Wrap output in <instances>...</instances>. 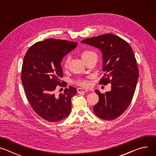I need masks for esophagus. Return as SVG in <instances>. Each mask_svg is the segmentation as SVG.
<instances>
[{
  "mask_svg": "<svg viewBox=\"0 0 156 156\" xmlns=\"http://www.w3.org/2000/svg\"><path fill=\"white\" fill-rule=\"evenodd\" d=\"M89 91L86 89H84V88H78L77 89V92L78 93H86Z\"/></svg>",
  "mask_w": 156,
  "mask_h": 156,
  "instance_id": "34e87169",
  "label": "esophagus"
}]
</instances>
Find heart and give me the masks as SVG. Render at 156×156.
<instances>
[{
    "mask_svg": "<svg viewBox=\"0 0 156 156\" xmlns=\"http://www.w3.org/2000/svg\"><path fill=\"white\" fill-rule=\"evenodd\" d=\"M93 55H96V54L91 51H89V50H86V51H84L81 52V57L83 58V60L84 59H86L88 57H90ZM69 56H66L63 61V66H64L65 68H66V66H68V63H69ZM76 83L80 86H88L89 84H90V82H89L88 80H78L76 81Z\"/></svg>",
    "mask_w": 156,
    "mask_h": 156,
    "instance_id": "1",
    "label": "heart"
}]
</instances>
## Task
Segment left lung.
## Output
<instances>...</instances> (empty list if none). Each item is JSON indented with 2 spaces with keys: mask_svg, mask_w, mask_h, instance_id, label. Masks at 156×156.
<instances>
[{
  "mask_svg": "<svg viewBox=\"0 0 156 156\" xmlns=\"http://www.w3.org/2000/svg\"><path fill=\"white\" fill-rule=\"evenodd\" d=\"M81 42L101 51L104 75L99 84L111 83V91L105 94L95 90L99 99L93 107L94 112L103 120L116 119L127 109L136 90L139 71L134 52L126 41L110 33Z\"/></svg>",
  "mask_w": 156,
  "mask_h": 156,
  "instance_id": "obj_1",
  "label": "left lung"
}]
</instances>
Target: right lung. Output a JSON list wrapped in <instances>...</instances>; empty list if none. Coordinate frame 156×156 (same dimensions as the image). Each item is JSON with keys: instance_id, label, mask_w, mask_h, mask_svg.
I'll use <instances>...</instances> for the list:
<instances>
[{"instance_id": "obj_1", "label": "right lung", "mask_w": 156, "mask_h": 156, "mask_svg": "<svg viewBox=\"0 0 156 156\" xmlns=\"http://www.w3.org/2000/svg\"><path fill=\"white\" fill-rule=\"evenodd\" d=\"M78 43L48 39L37 42L27 51L22 65L21 80L27 99L34 112L50 122L67 117L72 110L71 99L76 88H65L63 93L54 94L63 77L61 62Z\"/></svg>"}]
</instances>
